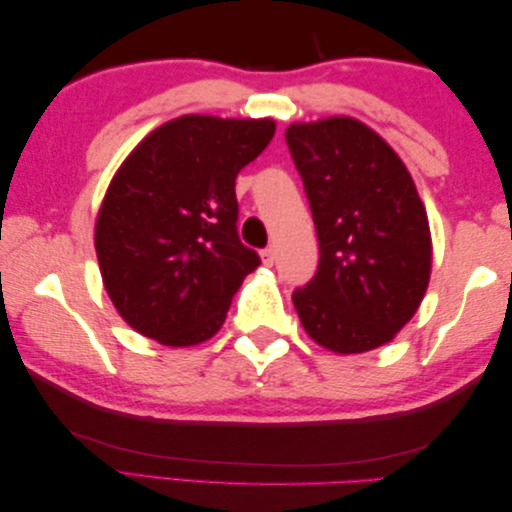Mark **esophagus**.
<instances>
[{
    "label": "esophagus",
    "mask_w": 512,
    "mask_h": 512,
    "mask_svg": "<svg viewBox=\"0 0 512 512\" xmlns=\"http://www.w3.org/2000/svg\"><path fill=\"white\" fill-rule=\"evenodd\" d=\"M261 258H263L265 265H274V261H276V249H274V247H265V249L261 251Z\"/></svg>",
    "instance_id": "obj_1"
}]
</instances>
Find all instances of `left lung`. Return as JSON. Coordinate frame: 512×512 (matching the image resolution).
<instances>
[{"label": "left lung", "instance_id": "obj_1", "mask_svg": "<svg viewBox=\"0 0 512 512\" xmlns=\"http://www.w3.org/2000/svg\"><path fill=\"white\" fill-rule=\"evenodd\" d=\"M292 161L311 204L320 263L292 301L335 354L385 345L420 308L431 276L429 217L406 165L354 117L292 124Z\"/></svg>", "mask_w": 512, "mask_h": 512}]
</instances>
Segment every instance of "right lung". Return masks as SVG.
Here are the masks:
<instances>
[{
	"label": "right lung",
	"mask_w": 512,
	"mask_h": 512,
	"mask_svg": "<svg viewBox=\"0 0 512 512\" xmlns=\"http://www.w3.org/2000/svg\"><path fill=\"white\" fill-rule=\"evenodd\" d=\"M274 129L272 120L183 115L117 170L95 249L108 297L138 333L190 347L220 331L242 279L261 265L238 236L236 177Z\"/></svg>",
	"instance_id": "right-lung-1"
}]
</instances>
